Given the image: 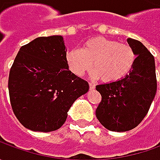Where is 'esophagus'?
<instances>
[{"label":"esophagus","instance_id":"1","mask_svg":"<svg viewBox=\"0 0 160 160\" xmlns=\"http://www.w3.org/2000/svg\"><path fill=\"white\" fill-rule=\"evenodd\" d=\"M89 86H90V89H91V90L95 89V83H91V82H90V83H89Z\"/></svg>","mask_w":160,"mask_h":160}]
</instances>
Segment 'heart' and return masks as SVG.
<instances>
[{"mask_svg": "<svg viewBox=\"0 0 160 160\" xmlns=\"http://www.w3.org/2000/svg\"><path fill=\"white\" fill-rule=\"evenodd\" d=\"M135 52L127 43L102 36L86 40L81 49H71L66 53V61L77 76H83L92 65V75L103 82L119 81L131 71L135 62Z\"/></svg>", "mask_w": 160, "mask_h": 160, "instance_id": "b5f03b06", "label": "heart"}]
</instances>
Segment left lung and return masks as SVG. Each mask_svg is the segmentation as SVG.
Masks as SVG:
<instances>
[{
	"label": "left lung",
	"instance_id": "1",
	"mask_svg": "<svg viewBox=\"0 0 160 160\" xmlns=\"http://www.w3.org/2000/svg\"><path fill=\"white\" fill-rule=\"evenodd\" d=\"M127 42L136 56L129 74L119 81L96 86L102 95L96 117L102 126L113 132H126L138 126L157 92L153 55L139 41L128 38Z\"/></svg>",
	"mask_w": 160,
	"mask_h": 160
}]
</instances>
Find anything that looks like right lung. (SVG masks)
Masks as SVG:
<instances>
[{"label":"right lung","mask_w":160,"mask_h":160,"mask_svg":"<svg viewBox=\"0 0 160 160\" xmlns=\"http://www.w3.org/2000/svg\"><path fill=\"white\" fill-rule=\"evenodd\" d=\"M61 35L38 37L22 46L9 76V100L18 121L34 132L60 128L88 83L73 74L66 61Z\"/></svg>","instance_id":"right-lung-1"}]
</instances>
